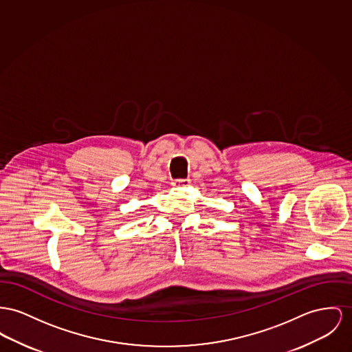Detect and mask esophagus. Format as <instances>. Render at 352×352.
Wrapping results in <instances>:
<instances>
[{"label": "esophagus", "instance_id": "obj_1", "mask_svg": "<svg viewBox=\"0 0 352 352\" xmlns=\"http://www.w3.org/2000/svg\"><path fill=\"white\" fill-rule=\"evenodd\" d=\"M189 179H176V180H173V183H172V186L173 187H187L189 186Z\"/></svg>", "mask_w": 352, "mask_h": 352}]
</instances>
